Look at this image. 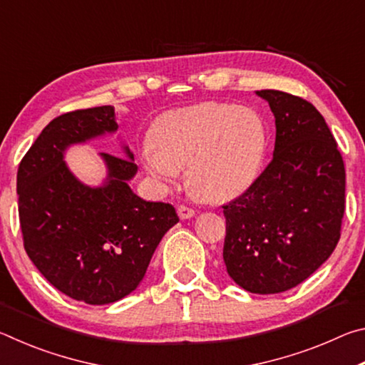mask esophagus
<instances>
[{
    "label": "esophagus",
    "instance_id": "obj_1",
    "mask_svg": "<svg viewBox=\"0 0 365 365\" xmlns=\"http://www.w3.org/2000/svg\"><path fill=\"white\" fill-rule=\"evenodd\" d=\"M177 214H178V217H180L182 220H187V219L195 217L196 211H195V209L188 207V206H183V205H180V206L177 207Z\"/></svg>",
    "mask_w": 365,
    "mask_h": 365
}]
</instances>
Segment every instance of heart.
Here are the masks:
<instances>
[{
    "label": "heart",
    "instance_id": "heart-1",
    "mask_svg": "<svg viewBox=\"0 0 365 365\" xmlns=\"http://www.w3.org/2000/svg\"><path fill=\"white\" fill-rule=\"evenodd\" d=\"M141 151L148 174L174 185L187 168L193 193L207 201L238 197L255 183L265 153V127L256 110L202 103L172 109L153 123Z\"/></svg>",
    "mask_w": 365,
    "mask_h": 365
}]
</instances>
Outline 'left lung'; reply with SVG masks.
Returning <instances> with one entry per match:
<instances>
[{"label":"left lung","instance_id":"obj_1","mask_svg":"<svg viewBox=\"0 0 365 365\" xmlns=\"http://www.w3.org/2000/svg\"><path fill=\"white\" fill-rule=\"evenodd\" d=\"M275 117L274 158L224 206L228 275L250 293L299 285L335 250L344 214V164L322 114L302 98L256 91Z\"/></svg>","mask_w":365,"mask_h":365}]
</instances>
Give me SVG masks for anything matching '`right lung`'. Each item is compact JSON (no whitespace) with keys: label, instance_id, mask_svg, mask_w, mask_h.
<instances>
[{"label":"right lung","instance_id":"add662e5","mask_svg":"<svg viewBox=\"0 0 365 365\" xmlns=\"http://www.w3.org/2000/svg\"><path fill=\"white\" fill-rule=\"evenodd\" d=\"M114 106L76 110L43 128L17 170L24 246L40 274L72 299L115 302L143 280L158 245L178 217L169 202L145 201L128 182L137 175L125 158L100 153L106 177L96 187L69 169L71 146L117 132Z\"/></svg>","mask_w":365,"mask_h":365}]
</instances>
